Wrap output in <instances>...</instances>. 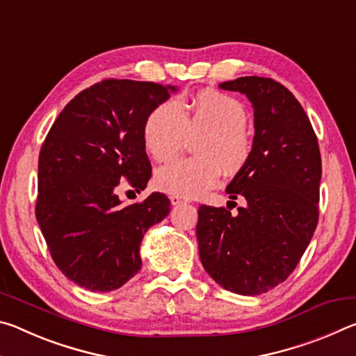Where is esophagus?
<instances>
[{"label":"esophagus","instance_id":"34e87169","mask_svg":"<svg viewBox=\"0 0 356 356\" xmlns=\"http://www.w3.org/2000/svg\"><path fill=\"white\" fill-rule=\"evenodd\" d=\"M170 201H171V206H180V204L185 202L180 196H170Z\"/></svg>","mask_w":356,"mask_h":356}]
</instances>
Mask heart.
I'll return each mask as SVG.
<instances>
[{
    "mask_svg": "<svg viewBox=\"0 0 356 356\" xmlns=\"http://www.w3.org/2000/svg\"><path fill=\"white\" fill-rule=\"evenodd\" d=\"M248 114L231 95L202 91L184 110L177 100H166L149 114L143 138L155 160H166L185 146L188 136L202 135L196 143V159H177L155 171L160 191L180 197L201 196L220 182L221 168L229 174L242 170L251 155L246 131Z\"/></svg>",
    "mask_w": 356,
    "mask_h": 356,
    "instance_id": "b5f03b06",
    "label": "heart"
}]
</instances>
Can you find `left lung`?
<instances>
[{
    "mask_svg": "<svg viewBox=\"0 0 356 356\" xmlns=\"http://www.w3.org/2000/svg\"><path fill=\"white\" fill-rule=\"evenodd\" d=\"M246 95L254 110V138L246 165L226 186L245 207L201 206L196 237L202 267L216 284L261 295L289 278L314 236L322 160L309 118L293 94L264 76L220 84Z\"/></svg>",
    "mask_w": 356,
    "mask_h": 356,
    "instance_id": "1",
    "label": "left lung"
}]
</instances>
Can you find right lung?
I'll list each match as a JSON object with an SVG mask.
<instances>
[{"label": "right lung", "instance_id": "obj_1", "mask_svg": "<svg viewBox=\"0 0 356 356\" xmlns=\"http://www.w3.org/2000/svg\"><path fill=\"white\" fill-rule=\"evenodd\" d=\"M176 91L104 80L65 105L42 144L35 218L58 268L80 287L110 292L134 278L144 234L170 213L163 193L122 206L114 188L120 179L146 188L152 168L144 124Z\"/></svg>", "mask_w": 356, "mask_h": 356}]
</instances>
